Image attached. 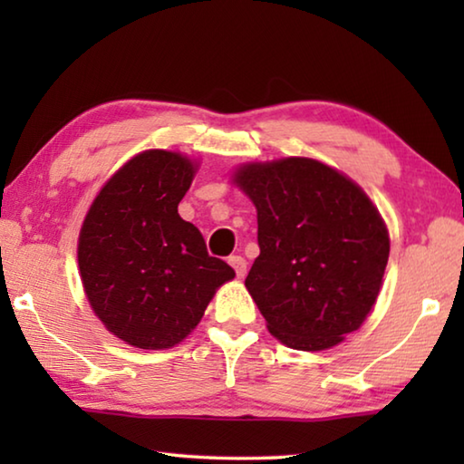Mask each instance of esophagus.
I'll return each instance as SVG.
<instances>
[{"instance_id": "esophagus-1", "label": "esophagus", "mask_w": 464, "mask_h": 464, "mask_svg": "<svg viewBox=\"0 0 464 464\" xmlns=\"http://www.w3.org/2000/svg\"><path fill=\"white\" fill-rule=\"evenodd\" d=\"M229 264L233 266V270H235V274H237V278H243V276H246V272H247V262L243 260L241 256H231V257H229Z\"/></svg>"}]
</instances>
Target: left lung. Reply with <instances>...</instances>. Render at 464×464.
Segmentation results:
<instances>
[{
  "mask_svg": "<svg viewBox=\"0 0 464 464\" xmlns=\"http://www.w3.org/2000/svg\"><path fill=\"white\" fill-rule=\"evenodd\" d=\"M257 210L260 256L246 286L268 332L295 350L334 348L374 307L389 231L348 176L309 157L246 163L233 174Z\"/></svg>",
  "mask_w": 464,
  "mask_h": 464,
  "instance_id": "obj_1",
  "label": "left lung"
}]
</instances>
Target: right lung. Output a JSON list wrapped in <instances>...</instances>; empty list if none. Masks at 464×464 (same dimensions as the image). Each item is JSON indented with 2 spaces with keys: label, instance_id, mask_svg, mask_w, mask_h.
Masks as SVG:
<instances>
[{
  "label": "right lung",
  "instance_id": "right-lung-1",
  "mask_svg": "<svg viewBox=\"0 0 464 464\" xmlns=\"http://www.w3.org/2000/svg\"><path fill=\"white\" fill-rule=\"evenodd\" d=\"M196 168L182 153H139L104 184L82 225L85 296L110 334L140 350L182 342L217 288L235 278L178 215Z\"/></svg>",
  "mask_w": 464,
  "mask_h": 464
}]
</instances>
